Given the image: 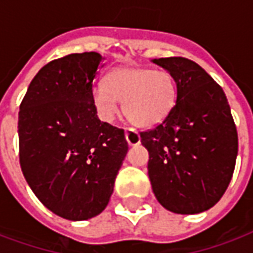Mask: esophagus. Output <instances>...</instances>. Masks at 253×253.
Listing matches in <instances>:
<instances>
[{"label":"esophagus","mask_w":253,"mask_h":253,"mask_svg":"<svg viewBox=\"0 0 253 253\" xmlns=\"http://www.w3.org/2000/svg\"><path fill=\"white\" fill-rule=\"evenodd\" d=\"M126 139L128 145L135 146L141 142V136H139V132L134 128H126Z\"/></svg>","instance_id":"obj_1"}]
</instances>
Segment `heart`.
I'll use <instances>...</instances> for the list:
<instances>
[{"mask_svg":"<svg viewBox=\"0 0 253 253\" xmlns=\"http://www.w3.org/2000/svg\"><path fill=\"white\" fill-rule=\"evenodd\" d=\"M177 84L165 69L122 67L107 75L106 83L92 89V102L103 122L119 114V102L128 121L149 128L160 125L174 107Z\"/></svg>","mask_w":253,"mask_h":253,"instance_id":"heart-1","label":"heart"}]
</instances>
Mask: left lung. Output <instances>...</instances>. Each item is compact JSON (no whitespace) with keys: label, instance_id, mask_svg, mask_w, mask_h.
Instances as JSON below:
<instances>
[{"label":"left lung","instance_id":"1","mask_svg":"<svg viewBox=\"0 0 253 253\" xmlns=\"http://www.w3.org/2000/svg\"><path fill=\"white\" fill-rule=\"evenodd\" d=\"M153 63L173 75L177 100L168 117L141 132L149 178L158 203L178 214L216 205L236 165V125L225 93L197 63L162 57Z\"/></svg>","mask_w":253,"mask_h":253}]
</instances>
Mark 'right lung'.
<instances>
[{"mask_svg":"<svg viewBox=\"0 0 253 253\" xmlns=\"http://www.w3.org/2000/svg\"><path fill=\"white\" fill-rule=\"evenodd\" d=\"M96 52L52 60L28 87L18 112L20 165L33 193L57 216L80 221L107 207L128 150L125 130L98 118Z\"/></svg>","mask_w":253,"mask_h":253,"instance_id":"obj_1","label":"right lung"}]
</instances>
